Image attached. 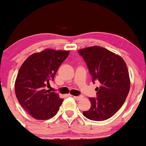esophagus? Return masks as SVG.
Wrapping results in <instances>:
<instances>
[{"instance_id": "obj_1", "label": "esophagus", "mask_w": 146, "mask_h": 146, "mask_svg": "<svg viewBox=\"0 0 146 146\" xmlns=\"http://www.w3.org/2000/svg\"><path fill=\"white\" fill-rule=\"evenodd\" d=\"M74 98V99H76V100H77V101H79V100H81L82 98H83V96H73Z\"/></svg>"}]
</instances>
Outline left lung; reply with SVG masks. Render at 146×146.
I'll return each instance as SVG.
<instances>
[{"mask_svg": "<svg viewBox=\"0 0 146 146\" xmlns=\"http://www.w3.org/2000/svg\"><path fill=\"white\" fill-rule=\"evenodd\" d=\"M78 52L86 62L93 83H100L96 88L97 97L89 98L91 107L83 114L92 121L108 119L121 108L130 91L127 65L121 56L102 47H88Z\"/></svg>", "mask_w": 146, "mask_h": 146, "instance_id": "left-lung-1", "label": "left lung"}]
</instances>
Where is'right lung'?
<instances>
[{
	"instance_id": "right-lung-1",
	"label": "right lung",
	"mask_w": 146,
	"mask_h": 146,
	"mask_svg": "<svg viewBox=\"0 0 146 146\" xmlns=\"http://www.w3.org/2000/svg\"><path fill=\"white\" fill-rule=\"evenodd\" d=\"M69 50L45 49L32 54L18 72L15 94L23 109L38 120H47L56 114L63 101L58 94L45 87L53 81L58 68L68 56Z\"/></svg>"
}]
</instances>
